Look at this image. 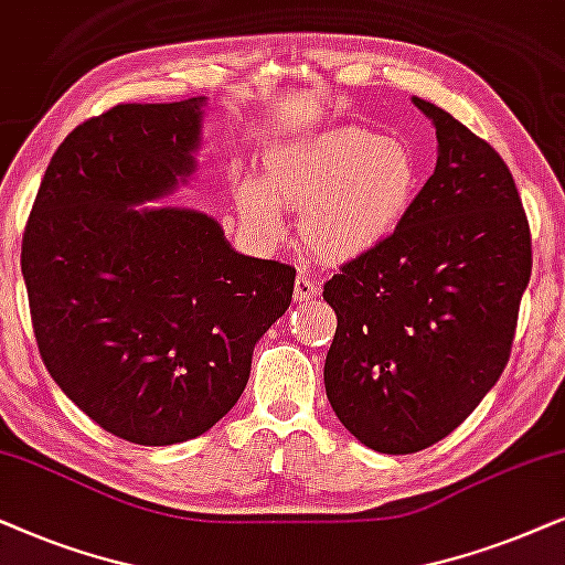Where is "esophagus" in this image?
<instances>
[{
    "mask_svg": "<svg viewBox=\"0 0 565 565\" xmlns=\"http://www.w3.org/2000/svg\"><path fill=\"white\" fill-rule=\"evenodd\" d=\"M315 295H318V284H315V278L299 270L295 278V299L297 302H305V299H312Z\"/></svg>",
    "mask_w": 565,
    "mask_h": 565,
    "instance_id": "1",
    "label": "esophagus"
}]
</instances>
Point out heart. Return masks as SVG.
<instances>
[{"label":"heart","instance_id":"1","mask_svg":"<svg viewBox=\"0 0 565 565\" xmlns=\"http://www.w3.org/2000/svg\"><path fill=\"white\" fill-rule=\"evenodd\" d=\"M263 186L237 188V206L250 227L281 230L276 201L302 214V232L328 258H356L393 235L420 188V168L408 145L341 126L276 147L266 160Z\"/></svg>","mask_w":565,"mask_h":565}]
</instances>
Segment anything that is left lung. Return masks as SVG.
I'll list each match as a JSON object with an SVG mask.
<instances>
[{"instance_id":"obj_1","label":"left lung","mask_w":565,"mask_h":565,"mask_svg":"<svg viewBox=\"0 0 565 565\" xmlns=\"http://www.w3.org/2000/svg\"><path fill=\"white\" fill-rule=\"evenodd\" d=\"M439 157L401 227L322 287L338 328L326 393L361 445L411 455L452 434L507 366L532 237L501 154L447 110Z\"/></svg>"}]
</instances>
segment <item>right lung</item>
Masks as SVG:
<instances>
[{
    "mask_svg": "<svg viewBox=\"0 0 565 565\" xmlns=\"http://www.w3.org/2000/svg\"><path fill=\"white\" fill-rule=\"evenodd\" d=\"M201 103H120L51 157L22 232L43 364L97 426L145 447L209 431L239 401L253 345L297 270L239 255L212 216L137 209L195 168Z\"/></svg>",
    "mask_w": 565,
    "mask_h": 565,
    "instance_id": "1",
    "label": "right lung"
}]
</instances>
